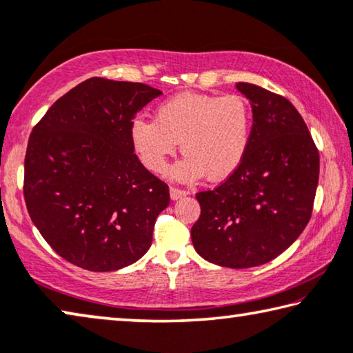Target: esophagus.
Wrapping results in <instances>:
<instances>
[{"mask_svg":"<svg viewBox=\"0 0 353 353\" xmlns=\"http://www.w3.org/2000/svg\"><path fill=\"white\" fill-rule=\"evenodd\" d=\"M170 194H171V199L176 201V199H179V198L187 196L188 192H185V190L177 188V187H171V188H170Z\"/></svg>","mask_w":353,"mask_h":353,"instance_id":"34e87169","label":"esophagus"}]
</instances>
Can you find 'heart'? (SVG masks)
Instances as JSON below:
<instances>
[{"mask_svg": "<svg viewBox=\"0 0 353 353\" xmlns=\"http://www.w3.org/2000/svg\"><path fill=\"white\" fill-rule=\"evenodd\" d=\"M251 137L253 111L240 94H177L157 106L154 122L137 117L130 124L133 149L155 174H165L181 143L185 157L172 174L183 182L204 174L212 182L232 176L248 154Z\"/></svg>", "mask_w": 353, "mask_h": 353, "instance_id": "b5f03b06", "label": "heart"}]
</instances>
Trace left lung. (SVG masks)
Masks as SVG:
<instances>
[{
    "label": "left lung",
    "instance_id": "8db88e82",
    "mask_svg": "<svg viewBox=\"0 0 353 353\" xmlns=\"http://www.w3.org/2000/svg\"><path fill=\"white\" fill-rule=\"evenodd\" d=\"M253 108V137L242 166L196 193L192 242L212 264L248 268L275 259L303 232L319 181V150L286 97L237 83Z\"/></svg>",
    "mask_w": 353,
    "mask_h": 353
}]
</instances>
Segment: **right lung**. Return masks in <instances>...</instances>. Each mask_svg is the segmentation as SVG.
<instances>
[{
  "label": "right lung",
  "mask_w": 353,
  "mask_h": 353,
  "mask_svg": "<svg viewBox=\"0 0 353 353\" xmlns=\"http://www.w3.org/2000/svg\"><path fill=\"white\" fill-rule=\"evenodd\" d=\"M161 91L89 78L59 97L32 128L23 194L42 237L70 264L113 272L152 243L170 187L133 152L130 124Z\"/></svg>",
  "instance_id": "add662e5"
}]
</instances>
